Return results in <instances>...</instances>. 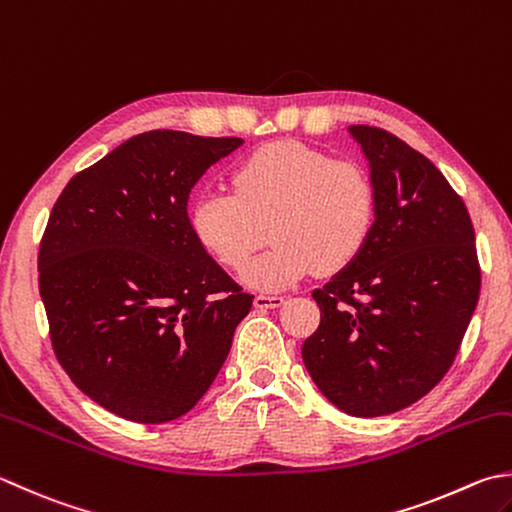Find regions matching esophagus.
Here are the masks:
<instances>
[{"label": "esophagus", "instance_id": "obj_1", "mask_svg": "<svg viewBox=\"0 0 512 512\" xmlns=\"http://www.w3.org/2000/svg\"><path fill=\"white\" fill-rule=\"evenodd\" d=\"M285 298L278 296V294H258L254 298V305L258 310H272V307H281Z\"/></svg>", "mask_w": 512, "mask_h": 512}]
</instances>
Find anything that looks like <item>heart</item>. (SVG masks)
<instances>
[{"mask_svg":"<svg viewBox=\"0 0 512 512\" xmlns=\"http://www.w3.org/2000/svg\"><path fill=\"white\" fill-rule=\"evenodd\" d=\"M379 216L370 173L301 142H272L240 162L234 189L209 187L191 200L189 229L220 265L238 269L265 240L240 281L283 289L318 265L339 272L368 247Z\"/></svg>","mask_w":512,"mask_h":512,"instance_id":"b5f03b06","label":"heart"}]
</instances>
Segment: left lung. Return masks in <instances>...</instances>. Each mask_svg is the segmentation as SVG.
Instances as JSON below:
<instances>
[{"mask_svg":"<svg viewBox=\"0 0 512 512\" xmlns=\"http://www.w3.org/2000/svg\"><path fill=\"white\" fill-rule=\"evenodd\" d=\"M379 216L354 263L314 289L321 325L303 363L327 401L352 417L412 406L446 376L479 301L468 209L443 173L392 133L354 124Z\"/></svg>","mask_w":512,"mask_h":512,"instance_id":"obj_1","label":"left lung"}]
</instances>
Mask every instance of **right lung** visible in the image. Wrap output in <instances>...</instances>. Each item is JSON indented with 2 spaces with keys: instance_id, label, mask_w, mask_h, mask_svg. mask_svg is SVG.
I'll use <instances>...</instances> for the list:
<instances>
[{
  "instance_id": "obj_1",
  "label": "right lung",
  "mask_w": 512,
  "mask_h": 512,
  "mask_svg": "<svg viewBox=\"0 0 512 512\" xmlns=\"http://www.w3.org/2000/svg\"><path fill=\"white\" fill-rule=\"evenodd\" d=\"M240 138L147 131L69 180L37 269L57 361L122 419L165 423L214 383L254 296L202 249L187 200Z\"/></svg>"
}]
</instances>
